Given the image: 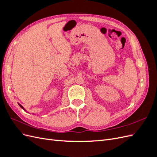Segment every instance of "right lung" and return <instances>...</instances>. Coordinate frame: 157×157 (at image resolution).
Returning a JSON list of instances; mask_svg holds the SVG:
<instances>
[{
	"mask_svg": "<svg viewBox=\"0 0 157 157\" xmlns=\"http://www.w3.org/2000/svg\"><path fill=\"white\" fill-rule=\"evenodd\" d=\"M18 104H19V105H20V107H21V108H22V109H24V108H23V106H22V105H20V103H18ZM24 110H25V109H24Z\"/></svg>",
	"mask_w": 157,
	"mask_h": 157,
	"instance_id": "add662e5",
	"label": "right lung"
}]
</instances>
